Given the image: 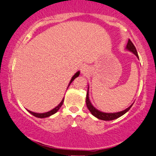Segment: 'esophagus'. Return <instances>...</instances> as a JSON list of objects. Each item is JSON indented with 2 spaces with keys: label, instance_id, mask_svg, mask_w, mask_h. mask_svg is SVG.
Returning <instances> with one entry per match:
<instances>
[{
  "label": "esophagus",
  "instance_id": "obj_1",
  "mask_svg": "<svg viewBox=\"0 0 156 156\" xmlns=\"http://www.w3.org/2000/svg\"><path fill=\"white\" fill-rule=\"evenodd\" d=\"M89 71H90V69L87 66H84L81 68V73H83V74H87L89 72Z\"/></svg>",
  "mask_w": 156,
  "mask_h": 156
}]
</instances>
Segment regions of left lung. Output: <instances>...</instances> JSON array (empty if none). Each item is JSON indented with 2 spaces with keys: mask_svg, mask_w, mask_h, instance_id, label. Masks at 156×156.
<instances>
[{
  "mask_svg": "<svg viewBox=\"0 0 156 156\" xmlns=\"http://www.w3.org/2000/svg\"><path fill=\"white\" fill-rule=\"evenodd\" d=\"M126 49L128 50L129 51L132 52L137 57V58H139V55H138L137 51H136V47L134 46V45L133 44L132 42L130 41V40H128V42H127V46H126ZM89 87H87V95H86V105L87 109L90 111V113L93 116H94L95 117H97V119L101 120H104V121H111V120H113L119 118V117L123 116L125 113H127L129 110L130 109V108L132 107L133 104L131 105L130 107H128L127 108H126L125 110L124 111H120V112H117V113H104V112H101L99 110H97V108H94V106L92 105L91 102H90V99H89Z\"/></svg>",
  "mask_w": 156,
  "mask_h": 156,
  "instance_id": "obj_1",
  "label": "left lung"
}]
</instances>
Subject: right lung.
Returning <instances> with one entry per match:
<instances>
[{"instance_id":"1","label":"right lung","mask_w":156,"mask_h":156,"mask_svg":"<svg viewBox=\"0 0 156 156\" xmlns=\"http://www.w3.org/2000/svg\"><path fill=\"white\" fill-rule=\"evenodd\" d=\"M80 71H77V72H76V73H75L74 75H73V76H72V78H71V81H70V83H69V86H68V87H69V85H71V83H72L73 80H74L77 77V76H79V75H80ZM67 89H68V88H67ZM63 101H64V98H63V99H62V100L61 101V102L59 103V104L58 105H57V107H56V108H54V109H52L51 111H48V112H46V113H34V112L29 111V110H28V111H29V113H31V114H32L33 116L37 117V118H46V117L51 116V115L55 114V113H57V112L59 111V108H61V106L62 105V104H63Z\"/></svg>"}]
</instances>
